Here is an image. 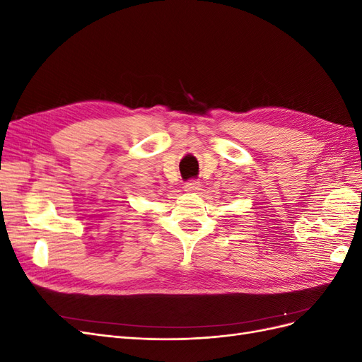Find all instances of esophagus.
<instances>
[{"instance_id": "1", "label": "esophagus", "mask_w": 362, "mask_h": 362, "mask_svg": "<svg viewBox=\"0 0 362 362\" xmlns=\"http://www.w3.org/2000/svg\"><path fill=\"white\" fill-rule=\"evenodd\" d=\"M199 189H201V181H198V180H189L184 184L185 192H198Z\"/></svg>"}]
</instances>
